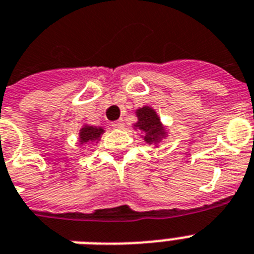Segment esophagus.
I'll list each match as a JSON object with an SVG mask.
<instances>
[{
    "instance_id": "obj_1",
    "label": "esophagus",
    "mask_w": 254,
    "mask_h": 254,
    "mask_svg": "<svg viewBox=\"0 0 254 254\" xmlns=\"http://www.w3.org/2000/svg\"><path fill=\"white\" fill-rule=\"evenodd\" d=\"M112 127H116V129H123L124 127V121L123 120H117L112 123Z\"/></svg>"
}]
</instances>
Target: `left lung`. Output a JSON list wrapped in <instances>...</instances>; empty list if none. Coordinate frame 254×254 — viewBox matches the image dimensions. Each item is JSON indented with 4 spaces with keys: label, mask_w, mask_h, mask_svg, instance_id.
<instances>
[{
    "label": "left lung",
    "mask_w": 254,
    "mask_h": 254,
    "mask_svg": "<svg viewBox=\"0 0 254 254\" xmlns=\"http://www.w3.org/2000/svg\"><path fill=\"white\" fill-rule=\"evenodd\" d=\"M135 115L138 117V121L134 124V129H139L140 131H143L142 137L147 143L157 144L161 142L163 138L167 137V130L153 108L144 106L142 108H138L135 111Z\"/></svg>",
    "instance_id": "8db88e82"
}]
</instances>
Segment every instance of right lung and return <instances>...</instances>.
I'll return each mask as SVG.
<instances>
[{
    "label": "right lung",
    "instance_id": "right-lung-1",
    "mask_svg": "<svg viewBox=\"0 0 254 254\" xmlns=\"http://www.w3.org/2000/svg\"><path fill=\"white\" fill-rule=\"evenodd\" d=\"M104 133V130L102 127H89V125H84V127L80 129V143L84 144L87 142H94V140H99L102 134Z\"/></svg>",
    "mask_w": 254,
    "mask_h": 254
}]
</instances>
